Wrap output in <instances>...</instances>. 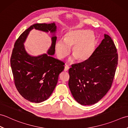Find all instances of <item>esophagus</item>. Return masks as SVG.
Segmentation results:
<instances>
[{"label":"esophagus","mask_w":128,"mask_h":128,"mask_svg":"<svg viewBox=\"0 0 128 128\" xmlns=\"http://www.w3.org/2000/svg\"><path fill=\"white\" fill-rule=\"evenodd\" d=\"M69 69V66H68V65H66V66H65V68H64V71L65 72H67L68 70Z\"/></svg>","instance_id":"1"}]
</instances>
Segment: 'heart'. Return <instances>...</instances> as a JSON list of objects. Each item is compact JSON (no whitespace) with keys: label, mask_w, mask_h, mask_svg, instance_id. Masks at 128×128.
<instances>
[{"label":"heart","mask_w":128,"mask_h":128,"mask_svg":"<svg viewBox=\"0 0 128 128\" xmlns=\"http://www.w3.org/2000/svg\"><path fill=\"white\" fill-rule=\"evenodd\" d=\"M96 38L93 32L88 30L70 31L64 35V40H60L56 44V51L58 58L63 59L69 55L70 48L74 58L78 62L88 60L94 54Z\"/></svg>","instance_id":"1"}]
</instances>
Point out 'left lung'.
<instances>
[{
	"label": "left lung",
	"instance_id": "left-lung-1",
	"mask_svg": "<svg viewBox=\"0 0 128 128\" xmlns=\"http://www.w3.org/2000/svg\"><path fill=\"white\" fill-rule=\"evenodd\" d=\"M118 56L110 37L104 38L88 60L72 65L69 70V87L81 105H92L101 100L112 86Z\"/></svg>",
	"mask_w": 128,
	"mask_h": 128
}]
</instances>
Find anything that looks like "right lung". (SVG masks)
I'll list each match as a JSON object with an SVG mask.
<instances>
[{
    "label": "right lung",
    "mask_w": 128,
    "mask_h": 128,
    "mask_svg": "<svg viewBox=\"0 0 128 128\" xmlns=\"http://www.w3.org/2000/svg\"><path fill=\"white\" fill-rule=\"evenodd\" d=\"M33 28L55 34L56 27L54 23L36 24L26 30L16 40L10 64L15 85L20 94L31 102L40 103L52 94L65 64L51 56L55 52V36L52 37V43L48 54L33 56L26 52L24 43Z\"/></svg>",
    "instance_id": "1"
}]
</instances>
